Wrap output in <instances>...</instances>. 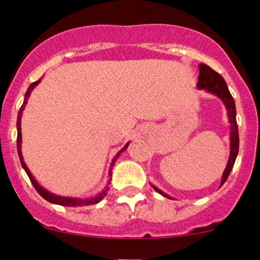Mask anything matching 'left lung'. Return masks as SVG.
<instances>
[{
  "mask_svg": "<svg viewBox=\"0 0 260 260\" xmlns=\"http://www.w3.org/2000/svg\"><path fill=\"white\" fill-rule=\"evenodd\" d=\"M197 87L199 90H205L210 92V93L217 96L219 100L223 102L226 111H228V119L229 123H231V153H229L228 163L223 172L222 180H221V186L225 182V180L228 179L229 174H231L233 167H234L235 159L238 157L239 153V131H238V123H236V108H235V102L233 98L232 93L228 90L225 80L223 79L222 75H219L217 72H215L212 68H210L208 64L200 63L199 64V78L198 83H197ZM152 186V188L158 192L159 194H162L166 198L172 199V197L166 194L163 190L157 188L156 186Z\"/></svg>",
  "mask_w": 260,
  "mask_h": 260,
  "instance_id": "obj_1",
  "label": "left lung"
}]
</instances>
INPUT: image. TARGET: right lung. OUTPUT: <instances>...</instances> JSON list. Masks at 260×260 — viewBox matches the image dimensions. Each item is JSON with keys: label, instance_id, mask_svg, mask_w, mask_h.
<instances>
[{"label": "right lung", "instance_id": "right-lung-1", "mask_svg": "<svg viewBox=\"0 0 260 260\" xmlns=\"http://www.w3.org/2000/svg\"><path fill=\"white\" fill-rule=\"evenodd\" d=\"M41 80H42V79H39V80L35 81V83H32L31 85H29L28 88H27V91H26V93H25L24 103H22L20 110H19V113H18V121H16V129H18V138H16V147H18V154H19V158H20V163H21L22 168L25 169L26 174H27V176L29 177V180H31L32 185H34L35 188L37 189V192L45 200H48L49 203L57 204V205H62V206H87V205H92V204L100 203L101 200L107 196L108 190H109V185H110L111 177H109L107 186L104 187L103 190H102L101 193H98L97 196L91 197V198L81 199V198H73V197H62V196H57V194H54V193L49 192L48 189H45L44 187H42L41 185H39V183L36 181V179L34 177V175H32V174H31V172H29V169L27 168V166H26V163H25V160H24V157H22V152H21V116H22V111H24V109H25V106H26V104H27V100H28L29 94H31L32 90H34V88L37 86L39 83H41ZM128 145H129V143H127L126 145L123 146V149H121L119 152L116 153V156L114 157L113 160H111L110 170H109V176H111V170H113V167H114L115 162H116V159L119 158V156L121 154V152H123V151L127 149Z\"/></svg>", "mask_w": 260, "mask_h": 260}]
</instances>
